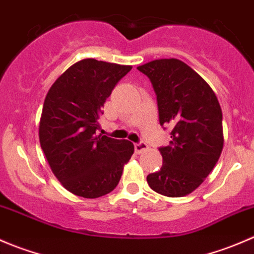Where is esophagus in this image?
I'll use <instances>...</instances> for the list:
<instances>
[{
    "instance_id": "34e87169",
    "label": "esophagus",
    "mask_w": 254,
    "mask_h": 254,
    "mask_svg": "<svg viewBox=\"0 0 254 254\" xmlns=\"http://www.w3.org/2000/svg\"><path fill=\"white\" fill-rule=\"evenodd\" d=\"M134 148H135V152H136V153H141L142 151L147 150V145H146L145 142H139V143H135Z\"/></svg>"
}]
</instances>
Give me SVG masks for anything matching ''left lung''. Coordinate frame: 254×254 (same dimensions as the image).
I'll return each instance as SVG.
<instances>
[{"label": "left lung", "mask_w": 254, "mask_h": 254, "mask_svg": "<svg viewBox=\"0 0 254 254\" xmlns=\"http://www.w3.org/2000/svg\"><path fill=\"white\" fill-rule=\"evenodd\" d=\"M157 96L160 124L172 127L163 163L147 176L152 190L179 198L195 190L215 167L224 147L222 112L216 94L178 59H160L137 67Z\"/></svg>", "instance_id": "1"}]
</instances>
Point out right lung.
I'll return each instance as SVG.
<instances>
[{"instance_id":"right-lung-1","label":"right lung","mask_w":254,"mask_h":254,"mask_svg":"<svg viewBox=\"0 0 254 254\" xmlns=\"http://www.w3.org/2000/svg\"><path fill=\"white\" fill-rule=\"evenodd\" d=\"M131 66L83 59L49 89L39 140L51 171L64 188L83 198H99L118 186L134 145L97 135L102 108Z\"/></svg>"}]
</instances>
